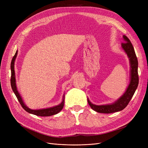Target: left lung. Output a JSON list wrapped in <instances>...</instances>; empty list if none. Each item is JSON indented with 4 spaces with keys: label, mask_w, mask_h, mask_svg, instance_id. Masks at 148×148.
<instances>
[{
    "label": "left lung",
    "mask_w": 148,
    "mask_h": 148,
    "mask_svg": "<svg viewBox=\"0 0 148 148\" xmlns=\"http://www.w3.org/2000/svg\"><path fill=\"white\" fill-rule=\"evenodd\" d=\"M123 39L124 40V42L121 44V47H122V50L127 55L130 61V79L129 84L123 95L112 104L97 106L93 104L88 98L89 105L90 106L92 109L97 112L110 114L122 110L127 106L138 88L139 78L138 73V62L137 57L133 46L130 39L125 35L123 36Z\"/></svg>",
    "instance_id": "obj_1"
}]
</instances>
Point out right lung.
I'll return each instance as SVG.
<instances>
[{"label": "right lung", "instance_id": "right-lung-1", "mask_svg": "<svg viewBox=\"0 0 148 148\" xmlns=\"http://www.w3.org/2000/svg\"><path fill=\"white\" fill-rule=\"evenodd\" d=\"M18 51H16L15 56H13V59L12 60L11 62V79H10V83H11V86L12 88V90L13 92L15 93L16 97H17L18 100L19 102L20 103L21 106L27 112L36 115L37 116H41V117H48V116H51L53 115H56L60 112V110L63 109L64 106V102H65V94L63 96V99L60 104L51 107H48V108L46 109H37V110H33L29 109V107L26 106L25 102H23V99L20 95L19 92L18 91L16 84V79H15V70H14V65H15V61L17 56Z\"/></svg>", "mask_w": 148, "mask_h": 148}]
</instances>
